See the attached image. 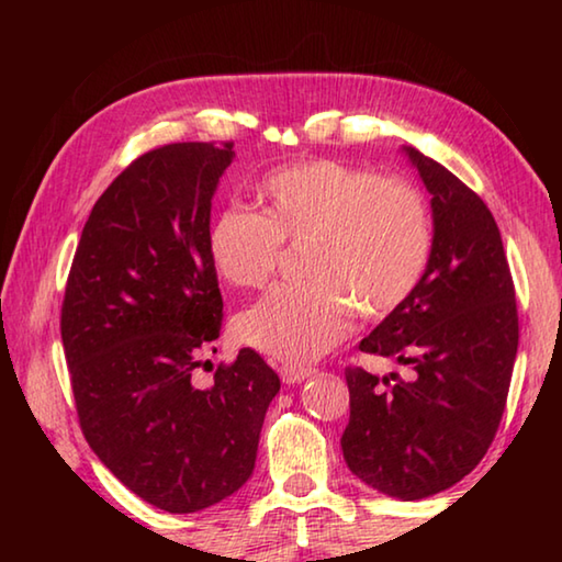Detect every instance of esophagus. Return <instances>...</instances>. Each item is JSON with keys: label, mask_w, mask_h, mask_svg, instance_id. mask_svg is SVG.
<instances>
[{"label": "esophagus", "mask_w": 562, "mask_h": 562, "mask_svg": "<svg viewBox=\"0 0 562 562\" xmlns=\"http://www.w3.org/2000/svg\"><path fill=\"white\" fill-rule=\"evenodd\" d=\"M312 374H315V369H307V367H288V364L280 367V376L284 384H300Z\"/></svg>", "instance_id": "1"}]
</instances>
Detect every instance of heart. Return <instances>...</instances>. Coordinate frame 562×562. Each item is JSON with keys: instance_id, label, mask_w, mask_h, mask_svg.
<instances>
[{"instance_id": "1", "label": "heart", "mask_w": 562, "mask_h": 562, "mask_svg": "<svg viewBox=\"0 0 562 562\" xmlns=\"http://www.w3.org/2000/svg\"><path fill=\"white\" fill-rule=\"evenodd\" d=\"M262 215L225 207L207 252L233 288L272 280L282 245H302L310 282L282 284L240 312L243 345L300 367L327 355L351 329L355 307L382 319L412 297L431 258L429 205L404 178L315 158L272 170L255 190Z\"/></svg>"}]
</instances>
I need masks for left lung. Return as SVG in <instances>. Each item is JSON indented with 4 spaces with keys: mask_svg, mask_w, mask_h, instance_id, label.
Here are the masks:
<instances>
[{
    "mask_svg": "<svg viewBox=\"0 0 562 562\" xmlns=\"http://www.w3.org/2000/svg\"><path fill=\"white\" fill-rule=\"evenodd\" d=\"M431 193L434 245L418 288L372 335L367 355L398 359L394 382L347 367L349 471L386 496L418 501L471 473L496 439L518 351V307L486 203L408 148Z\"/></svg>",
    "mask_w": 562,
    "mask_h": 562,
    "instance_id": "left-lung-1",
    "label": "left lung"
}]
</instances>
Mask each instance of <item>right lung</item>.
I'll use <instances>...</instances> for the list:
<instances>
[{
	"instance_id": "right-lung-1",
	"label": "right lung",
	"mask_w": 562,
	"mask_h": 562,
	"mask_svg": "<svg viewBox=\"0 0 562 562\" xmlns=\"http://www.w3.org/2000/svg\"><path fill=\"white\" fill-rule=\"evenodd\" d=\"M233 158V140H190L131 160L93 205L64 290L83 439L123 486L168 513L215 506L250 479L280 392L250 347L221 361L207 389L190 382L223 327L207 231Z\"/></svg>"
}]
</instances>
